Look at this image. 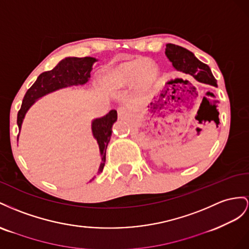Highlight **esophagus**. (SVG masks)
I'll return each mask as SVG.
<instances>
[{
	"label": "esophagus",
	"instance_id": "34e87169",
	"mask_svg": "<svg viewBox=\"0 0 249 249\" xmlns=\"http://www.w3.org/2000/svg\"><path fill=\"white\" fill-rule=\"evenodd\" d=\"M118 113H119L120 119H126L127 117H128V111H127L126 108H120Z\"/></svg>",
	"mask_w": 249,
	"mask_h": 249
}]
</instances>
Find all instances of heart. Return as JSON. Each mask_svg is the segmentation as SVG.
I'll list each match as a JSON object with an SVG mask.
<instances>
[{
    "label": "heart",
    "mask_w": 249,
    "mask_h": 249,
    "mask_svg": "<svg viewBox=\"0 0 249 249\" xmlns=\"http://www.w3.org/2000/svg\"><path fill=\"white\" fill-rule=\"evenodd\" d=\"M159 78V68L148 59H136L121 65L112 74V81L119 88H130L147 90Z\"/></svg>",
    "instance_id": "obj_1"
}]
</instances>
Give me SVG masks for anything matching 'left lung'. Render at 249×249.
Here are the masks:
<instances>
[{"label": "left lung", "instance_id": "8db88e82", "mask_svg": "<svg viewBox=\"0 0 249 249\" xmlns=\"http://www.w3.org/2000/svg\"><path fill=\"white\" fill-rule=\"evenodd\" d=\"M165 53L177 71L193 76L197 81L217 87V80L213 76L210 67L197 59L189 50L180 46L167 44Z\"/></svg>", "mask_w": 249, "mask_h": 249}]
</instances>
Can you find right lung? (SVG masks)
Returning <instances> with one entry per match:
<instances>
[{"instance_id": "add662e5", "label": "right lung", "mask_w": 249, "mask_h": 249, "mask_svg": "<svg viewBox=\"0 0 249 249\" xmlns=\"http://www.w3.org/2000/svg\"><path fill=\"white\" fill-rule=\"evenodd\" d=\"M95 61H97V59L93 57H67L62 59L53 70L41 73L37 77L36 81L32 84V87L27 90L23 99L22 106L18 112V129L20 130L26 112L38 98L59 89L87 83L90 77L91 67ZM117 119V110L112 109L106 116L96 119L91 123V131L98 142L102 160L98 173H101L104 168L106 148L110 141L112 125Z\"/></svg>"}]
</instances>
